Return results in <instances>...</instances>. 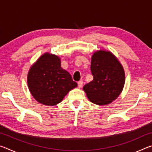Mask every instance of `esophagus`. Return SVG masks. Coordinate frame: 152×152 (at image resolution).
I'll return each instance as SVG.
<instances>
[{
	"label": "esophagus",
	"mask_w": 152,
	"mask_h": 152,
	"mask_svg": "<svg viewBox=\"0 0 152 152\" xmlns=\"http://www.w3.org/2000/svg\"><path fill=\"white\" fill-rule=\"evenodd\" d=\"M78 87H79L80 88H82V86H83V82H82V80L79 81V82H78Z\"/></svg>",
	"instance_id": "1"
}]
</instances>
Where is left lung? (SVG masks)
Instances as JSON below:
<instances>
[{
	"instance_id": "left-lung-1",
	"label": "left lung",
	"mask_w": 152,
	"mask_h": 152,
	"mask_svg": "<svg viewBox=\"0 0 152 152\" xmlns=\"http://www.w3.org/2000/svg\"><path fill=\"white\" fill-rule=\"evenodd\" d=\"M91 70L93 80L83 87L89 101L101 106L114 101L125 84L121 64L109 51L99 50L92 56Z\"/></svg>"
}]
</instances>
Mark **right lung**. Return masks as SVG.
Instances as JSON below:
<instances>
[{
  "label": "right lung",
  "instance_id": "1",
  "mask_svg": "<svg viewBox=\"0 0 152 152\" xmlns=\"http://www.w3.org/2000/svg\"><path fill=\"white\" fill-rule=\"evenodd\" d=\"M27 84L36 101L48 106L60 103L77 86L70 73L61 68L60 58L50 53L43 54L31 67Z\"/></svg>",
  "mask_w": 152,
  "mask_h": 152
}]
</instances>
